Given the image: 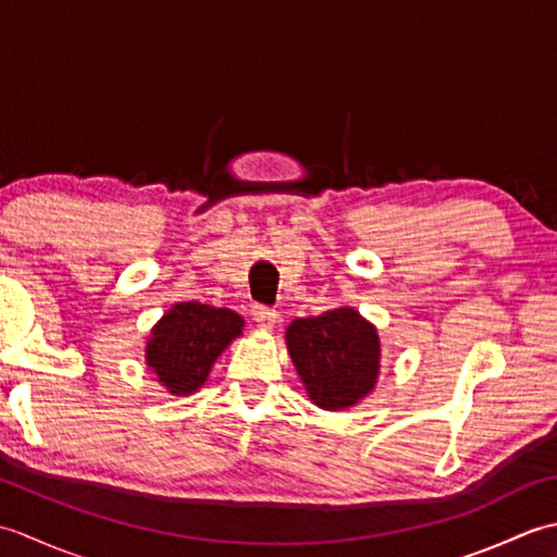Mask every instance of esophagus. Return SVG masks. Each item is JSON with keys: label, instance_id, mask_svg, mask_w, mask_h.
Here are the masks:
<instances>
[{"label": "esophagus", "instance_id": "obj_1", "mask_svg": "<svg viewBox=\"0 0 557 557\" xmlns=\"http://www.w3.org/2000/svg\"><path fill=\"white\" fill-rule=\"evenodd\" d=\"M277 311L275 309H268V306H256L253 309V321L258 327L263 330H272L277 325Z\"/></svg>", "mask_w": 557, "mask_h": 557}]
</instances>
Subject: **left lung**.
<instances>
[{"label": "left lung", "instance_id": "8db88e82", "mask_svg": "<svg viewBox=\"0 0 557 557\" xmlns=\"http://www.w3.org/2000/svg\"><path fill=\"white\" fill-rule=\"evenodd\" d=\"M287 349L313 405L327 411L354 407L381 373V337L351 306L297 318L287 327Z\"/></svg>", "mask_w": 557, "mask_h": 557}]
</instances>
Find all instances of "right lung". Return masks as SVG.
Wrapping results in <instances>:
<instances>
[{
    "label": "right lung",
    "instance_id": "right-lung-1",
    "mask_svg": "<svg viewBox=\"0 0 557 557\" xmlns=\"http://www.w3.org/2000/svg\"><path fill=\"white\" fill-rule=\"evenodd\" d=\"M244 318L200 301L174 304L146 342V363L168 393L186 397L208 381V373L230 342L242 335Z\"/></svg>",
    "mask_w": 557,
    "mask_h": 557
}]
</instances>
